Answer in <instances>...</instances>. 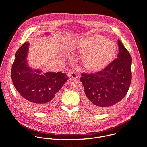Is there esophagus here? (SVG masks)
<instances>
[{
    "label": "esophagus",
    "mask_w": 147,
    "mask_h": 147,
    "mask_svg": "<svg viewBox=\"0 0 147 147\" xmlns=\"http://www.w3.org/2000/svg\"><path fill=\"white\" fill-rule=\"evenodd\" d=\"M71 78L73 79H76L78 78V75L76 72H71Z\"/></svg>",
    "instance_id": "esophagus-1"
}]
</instances>
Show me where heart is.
Masks as SVG:
<instances>
[{
	"instance_id": "heart-1",
	"label": "heart",
	"mask_w": 147,
	"mask_h": 147,
	"mask_svg": "<svg viewBox=\"0 0 147 147\" xmlns=\"http://www.w3.org/2000/svg\"><path fill=\"white\" fill-rule=\"evenodd\" d=\"M77 49L85 55L84 65L90 71H98L104 68L112 61L117 52L115 44L100 35L84 38L78 44Z\"/></svg>"
}]
</instances>
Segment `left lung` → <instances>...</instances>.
<instances>
[{"mask_svg":"<svg viewBox=\"0 0 147 147\" xmlns=\"http://www.w3.org/2000/svg\"><path fill=\"white\" fill-rule=\"evenodd\" d=\"M117 58L102 71L82 74L84 88V105L92 111L102 113L121 101L126 96L131 82L132 58L122 43L118 40Z\"/></svg>","mask_w":147,"mask_h":147,"instance_id":"left-lung-1","label":"left lung"}]
</instances>
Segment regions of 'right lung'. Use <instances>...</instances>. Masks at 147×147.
I'll list each match as a JSON object with an SVG mask.
<instances>
[{
    "label": "right lung",
    "instance_id": "right-lung-1",
    "mask_svg": "<svg viewBox=\"0 0 147 147\" xmlns=\"http://www.w3.org/2000/svg\"><path fill=\"white\" fill-rule=\"evenodd\" d=\"M29 43H24L15 54L11 69L13 84L21 101L36 111H46L58 103L59 90L68 80L65 73L46 72L29 67L26 60Z\"/></svg>",
    "mask_w": 147,
    "mask_h": 147
}]
</instances>
